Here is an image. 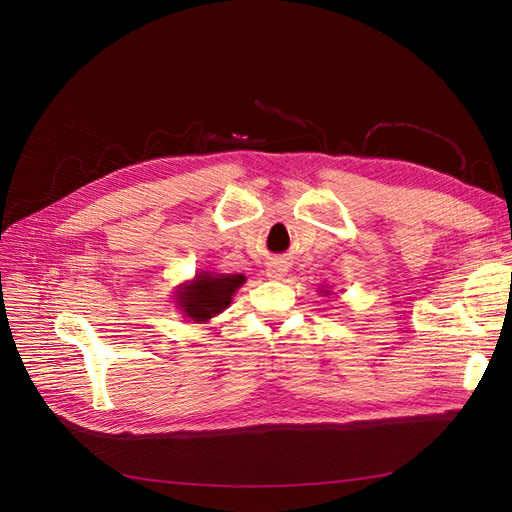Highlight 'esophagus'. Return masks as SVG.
Here are the masks:
<instances>
[{
    "instance_id": "obj_1",
    "label": "esophagus",
    "mask_w": 512,
    "mask_h": 512,
    "mask_svg": "<svg viewBox=\"0 0 512 512\" xmlns=\"http://www.w3.org/2000/svg\"><path fill=\"white\" fill-rule=\"evenodd\" d=\"M284 275H286V265H284V262H271V265L267 267V277H269V280H282Z\"/></svg>"
}]
</instances>
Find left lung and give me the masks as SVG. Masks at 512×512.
Returning a JSON list of instances; mask_svg holds the SVG:
<instances>
[{
  "mask_svg": "<svg viewBox=\"0 0 512 512\" xmlns=\"http://www.w3.org/2000/svg\"><path fill=\"white\" fill-rule=\"evenodd\" d=\"M318 292L322 294V297H329V294H333V292H331V288H329V286H324V284L318 288Z\"/></svg>",
  "mask_w": 512,
  "mask_h": 512,
  "instance_id": "1",
  "label": "left lung"
}]
</instances>
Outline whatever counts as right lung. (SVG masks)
Masks as SVG:
<instances>
[{"instance_id":"obj_1","label":"right lung","mask_w":512,"mask_h":512,"mask_svg":"<svg viewBox=\"0 0 512 512\" xmlns=\"http://www.w3.org/2000/svg\"><path fill=\"white\" fill-rule=\"evenodd\" d=\"M243 284L245 275L241 273L196 271L175 288L173 303L185 322L203 324L222 314Z\"/></svg>"}]
</instances>
